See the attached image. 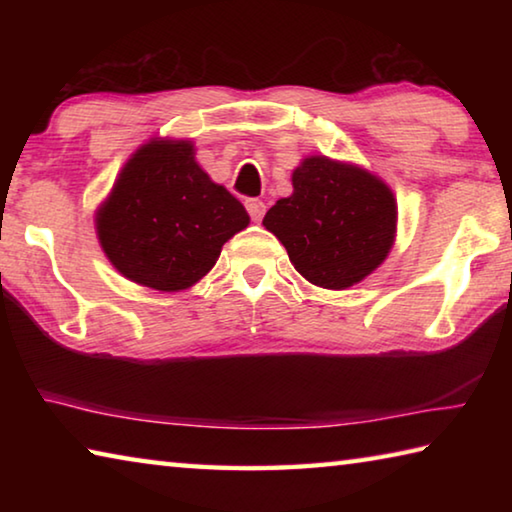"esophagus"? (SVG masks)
Listing matches in <instances>:
<instances>
[{
	"mask_svg": "<svg viewBox=\"0 0 512 512\" xmlns=\"http://www.w3.org/2000/svg\"><path fill=\"white\" fill-rule=\"evenodd\" d=\"M246 210L250 214V219L253 221H262L264 214H266V205L264 201H259V198H248L246 201Z\"/></svg>",
	"mask_w": 512,
	"mask_h": 512,
	"instance_id": "34e87169",
	"label": "esophagus"
}]
</instances>
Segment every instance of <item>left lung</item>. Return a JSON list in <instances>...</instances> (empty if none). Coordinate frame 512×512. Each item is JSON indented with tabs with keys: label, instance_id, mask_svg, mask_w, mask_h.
<instances>
[{
	"label": "left lung",
	"instance_id": "8db88e82",
	"mask_svg": "<svg viewBox=\"0 0 512 512\" xmlns=\"http://www.w3.org/2000/svg\"><path fill=\"white\" fill-rule=\"evenodd\" d=\"M293 194L264 216L291 264L311 284L348 289L391 253L397 203L384 180L357 164L309 155L291 176Z\"/></svg>",
	"mask_w": 512,
	"mask_h": 512
}]
</instances>
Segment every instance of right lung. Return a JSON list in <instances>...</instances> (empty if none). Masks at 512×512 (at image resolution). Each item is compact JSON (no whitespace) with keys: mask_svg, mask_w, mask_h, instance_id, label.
<instances>
[{"mask_svg":"<svg viewBox=\"0 0 512 512\" xmlns=\"http://www.w3.org/2000/svg\"><path fill=\"white\" fill-rule=\"evenodd\" d=\"M248 223L246 207L212 183L187 140L140 146L97 210L99 244L112 266L158 291L194 287Z\"/></svg>","mask_w":512,"mask_h":512,"instance_id":"right-lung-1","label":"right lung"}]
</instances>
